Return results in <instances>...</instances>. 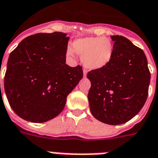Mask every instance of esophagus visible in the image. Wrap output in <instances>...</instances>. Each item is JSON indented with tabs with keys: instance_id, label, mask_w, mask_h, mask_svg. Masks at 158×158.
<instances>
[{
	"instance_id": "1",
	"label": "esophagus",
	"mask_w": 158,
	"mask_h": 158,
	"mask_svg": "<svg viewBox=\"0 0 158 158\" xmlns=\"http://www.w3.org/2000/svg\"><path fill=\"white\" fill-rule=\"evenodd\" d=\"M87 70H86V69H83V75H84V76H86V75H87Z\"/></svg>"
}]
</instances>
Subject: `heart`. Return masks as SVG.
I'll list each match as a JSON object with an SVG mask.
<instances>
[{
    "label": "heart",
    "instance_id": "obj_1",
    "mask_svg": "<svg viewBox=\"0 0 158 158\" xmlns=\"http://www.w3.org/2000/svg\"><path fill=\"white\" fill-rule=\"evenodd\" d=\"M73 48L67 49V54L74 56L75 52L80 55L84 67L91 70L106 67L113 58L114 44L107 37L79 38L74 42Z\"/></svg>",
    "mask_w": 158,
    "mask_h": 158
}]
</instances>
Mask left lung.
Instances as JSON below:
<instances>
[{
    "label": "left lung",
    "instance_id": "1",
    "mask_svg": "<svg viewBox=\"0 0 158 158\" xmlns=\"http://www.w3.org/2000/svg\"><path fill=\"white\" fill-rule=\"evenodd\" d=\"M114 54L106 67L87 73L90 110L104 124L126 123L140 112L146 101L150 72L144 51L128 38L111 36Z\"/></svg>",
    "mask_w": 158,
    "mask_h": 158
}]
</instances>
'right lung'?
<instances>
[{"mask_svg":"<svg viewBox=\"0 0 158 158\" xmlns=\"http://www.w3.org/2000/svg\"><path fill=\"white\" fill-rule=\"evenodd\" d=\"M67 34L38 33L20 42L9 54L4 87L18 116L33 123L56 117L83 78V69L66 64Z\"/></svg>","mask_w":158,"mask_h":158,"instance_id":"right-lung-1","label":"right lung"}]
</instances>
